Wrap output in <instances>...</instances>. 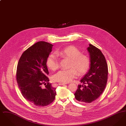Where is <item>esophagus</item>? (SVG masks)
Masks as SVG:
<instances>
[{
  "mask_svg": "<svg viewBox=\"0 0 126 126\" xmlns=\"http://www.w3.org/2000/svg\"><path fill=\"white\" fill-rule=\"evenodd\" d=\"M67 84V83H62V82H60V83H59V84L60 85H65V84Z\"/></svg>",
  "mask_w": 126,
  "mask_h": 126,
  "instance_id": "1",
  "label": "esophagus"
}]
</instances>
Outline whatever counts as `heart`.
Returning <instances> with one entry per match:
<instances>
[{"label":"heart","instance_id":"b5f03b06","mask_svg":"<svg viewBox=\"0 0 126 126\" xmlns=\"http://www.w3.org/2000/svg\"><path fill=\"white\" fill-rule=\"evenodd\" d=\"M56 54L64 58L71 60L68 69H62L56 73L53 77L54 81L67 83L76 77L78 73L80 75L87 72L90 68V59L85 55L81 54L80 50L76 47L70 46L58 51ZM47 65L52 70H56L59 67V61L57 56L51 54L47 60Z\"/></svg>","mask_w":126,"mask_h":126}]
</instances>
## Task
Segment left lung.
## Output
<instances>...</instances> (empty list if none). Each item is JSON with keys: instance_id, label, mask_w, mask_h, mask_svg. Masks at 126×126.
I'll return each instance as SVG.
<instances>
[{"instance_id": "left-lung-1", "label": "left lung", "mask_w": 126, "mask_h": 126, "mask_svg": "<svg viewBox=\"0 0 126 126\" xmlns=\"http://www.w3.org/2000/svg\"><path fill=\"white\" fill-rule=\"evenodd\" d=\"M87 49L90 56V69L84 75L74 94L77 100L82 103H91L103 93L108 79V66L101 51L89 44Z\"/></svg>"}]
</instances>
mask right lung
I'll return each mask as SVG.
<instances>
[{"instance_id":"1","label":"right lung","mask_w":126,"mask_h":126,"mask_svg":"<svg viewBox=\"0 0 126 126\" xmlns=\"http://www.w3.org/2000/svg\"><path fill=\"white\" fill-rule=\"evenodd\" d=\"M53 46L45 42H36L24 51L17 64L16 80L22 94L38 107L51 103L56 94V88L49 84L46 77L49 74L47 60ZM43 83L47 85L44 87L42 86Z\"/></svg>"}]
</instances>
